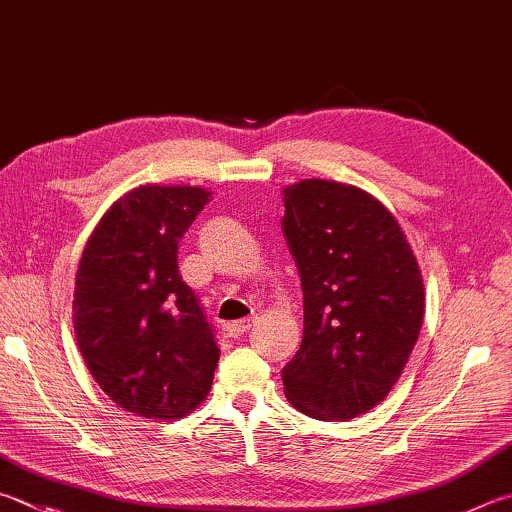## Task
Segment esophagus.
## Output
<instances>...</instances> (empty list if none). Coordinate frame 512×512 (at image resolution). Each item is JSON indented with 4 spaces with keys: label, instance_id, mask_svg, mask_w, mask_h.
Wrapping results in <instances>:
<instances>
[{
    "label": "esophagus",
    "instance_id": "1",
    "mask_svg": "<svg viewBox=\"0 0 512 512\" xmlns=\"http://www.w3.org/2000/svg\"><path fill=\"white\" fill-rule=\"evenodd\" d=\"M253 327V322L250 320H239V322H230V324H226V333L230 338H239V336H244V333Z\"/></svg>",
    "mask_w": 512,
    "mask_h": 512
}]
</instances>
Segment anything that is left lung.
Wrapping results in <instances>:
<instances>
[{"label":"left lung","mask_w":512,"mask_h":512,"mask_svg":"<svg viewBox=\"0 0 512 512\" xmlns=\"http://www.w3.org/2000/svg\"><path fill=\"white\" fill-rule=\"evenodd\" d=\"M284 239L300 273L304 336L282 369L297 412L349 421L392 392L418 340L423 275L396 217L349 183L286 185Z\"/></svg>","instance_id":"left-lung-1"}]
</instances>
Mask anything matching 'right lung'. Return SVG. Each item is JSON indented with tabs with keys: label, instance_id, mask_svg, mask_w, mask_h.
I'll return each instance as SVG.
<instances>
[{
	"label": "right lung",
	"instance_id": "obj_1",
	"mask_svg": "<svg viewBox=\"0 0 512 512\" xmlns=\"http://www.w3.org/2000/svg\"><path fill=\"white\" fill-rule=\"evenodd\" d=\"M197 185H138L109 206L82 250L73 329L111 401L174 421L206 401L219 347L181 280L179 241L210 201Z\"/></svg>",
	"mask_w": 512,
	"mask_h": 512
}]
</instances>
